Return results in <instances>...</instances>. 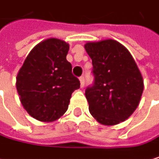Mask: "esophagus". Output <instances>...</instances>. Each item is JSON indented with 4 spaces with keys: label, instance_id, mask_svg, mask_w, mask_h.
<instances>
[{
    "label": "esophagus",
    "instance_id": "esophagus-1",
    "mask_svg": "<svg viewBox=\"0 0 159 159\" xmlns=\"http://www.w3.org/2000/svg\"><path fill=\"white\" fill-rule=\"evenodd\" d=\"M79 80H80V83H81V88H84V86H85V77L84 76L79 77Z\"/></svg>",
    "mask_w": 159,
    "mask_h": 159
}]
</instances>
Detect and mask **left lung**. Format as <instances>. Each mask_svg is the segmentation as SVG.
<instances>
[{"instance_id":"obj_1","label":"left lung","mask_w":159,"mask_h":159,"mask_svg":"<svg viewBox=\"0 0 159 159\" xmlns=\"http://www.w3.org/2000/svg\"><path fill=\"white\" fill-rule=\"evenodd\" d=\"M85 49L92 59L94 83L86 89L92 116L113 126L128 119L139 105L143 91L142 73L129 51L108 39L89 42Z\"/></svg>"}]
</instances>
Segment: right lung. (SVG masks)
Instances as JSON below:
<instances>
[{"mask_svg":"<svg viewBox=\"0 0 159 159\" xmlns=\"http://www.w3.org/2000/svg\"><path fill=\"white\" fill-rule=\"evenodd\" d=\"M69 44L49 38L35 45L16 76V90L24 109L33 118L52 122L67 111L80 81L66 59Z\"/></svg>","mask_w":159,"mask_h":159,"instance_id":"add662e5","label":"right lung"}]
</instances>
